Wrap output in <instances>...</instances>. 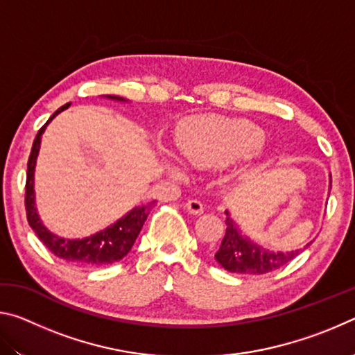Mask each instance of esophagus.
<instances>
[{
  "mask_svg": "<svg viewBox=\"0 0 355 355\" xmlns=\"http://www.w3.org/2000/svg\"><path fill=\"white\" fill-rule=\"evenodd\" d=\"M186 209H188L191 214H202L203 213V205H202V202H199V200H188V202H186Z\"/></svg>",
  "mask_w": 355,
  "mask_h": 355,
  "instance_id": "obj_1",
  "label": "esophagus"
}]
</instances>
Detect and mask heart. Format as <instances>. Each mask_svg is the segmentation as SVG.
<instances>
[{
	"label": "heart",
	"mask_w": 355,
	"mask_h": 355,
	"mask_svg": "<svg viewBox=\"0 0 355 355\" xmlns=\"http://www.w3.org/2000/svg\"><path fill=\"white\" fill-rule=\"evenodd\" d=\"M266 142V133L249 120L203 116L191 122L178 139L180 153L188 163L202 167H224L241 159H255ZM166 166L180 175L183 163L167 153Z\"/></svg>",
	"instance_id": "heart-1"
}]
</instances>
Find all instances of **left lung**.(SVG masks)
I'll list each match as a JSON object with an SVG mask.
<instances>
[{
    "mask_svg": "<svg viewBox=\"0 0 355 355\" xmlns=\"http://www.w3.org/2000/svg\"><path fill=\"white\" fill-rule=\"evenodd\" d=\"M332 184V180H330ZM225 236L222 239L219 250L216 252V261L228 272L243 274V275H261L266 272L275 271L284 264L290 263L293 258H296L300 252L307 249L296 250H269L263 245L257 244L254 239L239 227L233 218L230 211L225 209Z\"/></svg>",
    "mask_w": 355,
    "mask_h": 355,
    "instance_id": "1",
    "label": "left lung"
}]
</instances>
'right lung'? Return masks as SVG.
Returning a JSON list of instances; mask_svg holds the SVG:
<instances>
[{"label": "right lung", "instance_id": "obj_1", "mask_svg": "<svg viewBox=\"0 0 355 355\" xmlns=\"http://www.w3.org/2000/svg\"><path fill=\"white\" fill-rule=\"evenodd\" d=\"M103 98L114 101H128L116 95H103ZM71 103H67L59 107V110L48 119V122L39 130L35 136L31 155L28 159V172H26V216L28 222L31 225L35 235L44 243L48 250L53 252L56 257L69 263H76L81 266H105V264L116 263L128 254L133 248L137 235H139L144 222L147 220L150 209L155 205V200L147 205H137L133 209L117 219L114 224L107 225L103 230L94 233L91 236L84 238H62L56 233L48 230L44 225L35 207V191H34V173L35 164H37V156L40 150L42 135L45 133L46 125L55 119L59 112L67 110Z\"/></svg>", "mask_w": 355, "mask_h": 355}]
</instances>
